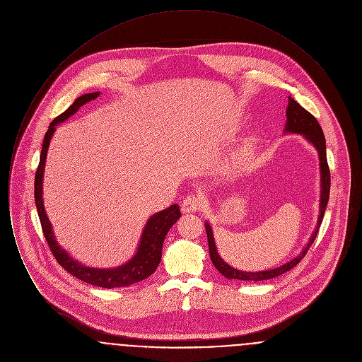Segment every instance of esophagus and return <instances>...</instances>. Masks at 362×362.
<instances>
[{"label": "esophagus", "instance_id": "esophagus-1", "mask_svg": "<svg viewBox=\"0 0 362 362\" xmlns=\"http://www.w3.org/2000/svg\"><path fill=\"white\" fill-rule=\"evenodd\" d=\"M202 207V197L199 194H189L182 204V210L183 213H192L197 211Z\"/></svg>", "mask_w": 362, "mask_h": 362}]
</instances>
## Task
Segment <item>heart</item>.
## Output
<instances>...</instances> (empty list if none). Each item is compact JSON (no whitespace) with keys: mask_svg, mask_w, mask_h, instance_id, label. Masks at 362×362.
Listing matches in <instances>:
<instances>
[{"mask_svg":"<svg viewBox=\"0 0 362 362\" xmlns=\"http://www.w3.org/2000/svg\"><path fill=\"white\" fill-rule=\"evenodd\" d=\"M251 152H252V141H247L240 151L232 157L230 165H232L233 168L243 167V165L248 161V158H250V156H251Z\"/></svg>","mask_w":362,"mask_h":362,"instance_id":"obj_1","label":"heart"}]
</instances>
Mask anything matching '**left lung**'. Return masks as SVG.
<instances>
[{
	"instance_id": "1",
	"label": "left lung",
	"mask_w": 362,
	"mask_h": 362,
	"mask_svg": "<svg viewBox=\"0 0 362 362\" xmlns=\"http://www.w3.org/2000/svg\"><path fill=\"white\" fill-rule=\"evenodd\" d=\"M289 99V104L286 108V132L291 133H298L305 136L308 141L313 144V146L317 149L319 152V158H320V173H322V198H320V214H319V221H317V228L313 232L312 238H310L308 245L304 248V251L297 257V258L292 259L291 262H288L286 264L276 267L273 270H266V272H258V273H245V272H240L236 270L233 267H230L229 264H226L223 259L220 258L217 250H216V244H214V239H213V233H211V228L210 225L206 223V235L207 241H209V254H210V259L214 264V267L223 274V276L229 278V279H239V281H264V279H270L274 276H281L286 272H289L293 269L301 259L304 258L310 250V245L313 240L316 239V235L319 232V228L322 224L325 211H326V206H327L328 197H329V185H331V179H329V168H328L327 156H326V138L323 134V130L319 124V122L316 121V118L308 112L304 107H301L300 104L297 103L294 99L291 96Z\"/></svg>"
}]
</instances>
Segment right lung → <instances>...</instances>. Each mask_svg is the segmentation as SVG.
<instances>
[{"instance_id":"1","label":"right lung","mask_w":362,"mask_h":362,"mask_svg":"<svg viewBox=\"0 0 362 362\" xmlns=\"http://www.w3.org/2000/svg\"><path fill=\"white\" fill-rule=\"evenodd\" d=\"M98 96H99V92L86 93V95L80 96L78 99H76L73 102V104L65 112L58 115L50 123L46 134H45L39 165H37V170L35 173V204H36V209H37V214H39L43 235H45L46 241L50 247V251H52L54 258L57 259V262L68 273L77 276L78 279L84 281L86 284L111 289V288L129 286V285L139 282V281H142V279H145V278H148V276H152L155 273V270L157 269L158 263H160V259H161V248H163V243L165 239V235L168 233L170 228L179 220V217L182 214H180L179 206L173 205V206L157 213L155 216H152L148 220V224L144 229L137 254L129 263L123 264L118 269L99 270V269L86 267V266L80 264L78 262L70 258L69 255L57 244L55 238L52 235V224H50L46 213H45L43 199H42V180H43V171H45L47 149H49L52 134L55 132V126L61 122L66 121L70 115H73L83 104L96 99Z\"/></svg>"}]
</instances>
